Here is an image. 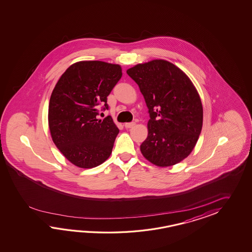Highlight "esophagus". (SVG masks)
Instances as JSON below:
<instances>
[{
    "mask_svg": "<svg viewBox=\"0 0 252 252\" xmlns=\"http://www.w3.org/2000/svg\"><path fill=\"white\" fill-rule=\"evenodd\" d=\"M135 125V123H127V124H124V127L126 128H130L133 127Z\"/></svg>",
    "mask_w": 252,
    "mask_h": 252,
    "instance_id": "34e87169",
    "label": "esophagus"
}]
</instances>
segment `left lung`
Segmentation results:
<instances>
[{
  "label": "left lung",
  "mask_w": 252,
  "mask_h": 252,
  "mask_svg": "<svg viewBox=\"0 0 252 252\" xmlns=\"http://www.w3.org/2000/svg\"><path fill=\"white\" fill-rule=\"evenodd\" d=\"M127 74L139 86L149 108L142 155L156 166L176 165L192 152L202 130L198 92L182 70L163 59L136 64Z\"/></svg>",
  "instance_id": "8db88e82"
}]
</instances>
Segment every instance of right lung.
Segmentation results:
<instances>
[{"mask_svg":"<svg viewBox=\"0 0 252 252\" xmlns=\"http://www.w3.org/2000/svg\"><path fill=\"white\" fill-rule=\"evenodd\" d=\"M123 75L120 64L80 61L71 64L58 81L48 105V126L57 148L75 166L92 168L111 155L119 128L108 110L107 96Z\"/></svg>","mask_w":252,"mask_h":252,"instance_id":"right-lung-1","label":"right lung"}]
</instances>
